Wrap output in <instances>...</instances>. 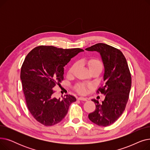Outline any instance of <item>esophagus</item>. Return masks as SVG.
<instances>
[{
	"label": "esophagus",
	"instance_id": "obj_1",
	"mask_svg": "<svg viewBox=\"0 0 150 150\" xmlns=\"http://www.w3.org/2000/svg\"><path fill=\"white\" fill-rule=\"evenodd\" d=\"M78 99L80 100H83V101H86V100H87V98H85V97H78Z\"/></svg>",
	"mask_w": 150,
	"mask_h": 150
}]
</instances>
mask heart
Instances as JSON below:
<instances>
[{
    "label": "heart",
    "mask_w": 150,
    "mask_h": 150,
    "mask_svg": "<svg viewBox=\"0 0 150 150\" xmlns=\"http://www.w3.org/2000/svg\"><path fill=\"white\" fill-rule=\"evenodd\" d=\"M84 62L87 64L89 70H91V72L95 70H101L102 69H103V64H102V62L98 58H91L84 61ZM78 66V64L77 62L74 63V64H73L72 66H71L67 71L68 75H74ZM89 88H91V86L85 84L84 83H76L74 86V89L78 93H81V94L85 93L86 92V91H87V89Z\"/></svg>",
    "instance_id": "obj_1"
}]
</instances>
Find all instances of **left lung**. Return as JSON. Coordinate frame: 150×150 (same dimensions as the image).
<instances>
[{
    "label": "left lung",
    "instance_id": "1",
    "mask_svg": "<svg viewBox=\"0 0 150 150\" xmlns=\"http://www.w3.org/2000/svg\"><path fill=\"white\" fill-rule=\"evenodd\" d=\"M86 50L98 52L105 66L104 83L97 93L103 94L105 98L101 103L92 100L96 108L88 117L95 124L107 127L117 121L125 111L131 87V73L127 59L119 49L98 43Z\"/></svg>",
    "mask_w": 150,
    "mask_h": 150
}]
</instances>
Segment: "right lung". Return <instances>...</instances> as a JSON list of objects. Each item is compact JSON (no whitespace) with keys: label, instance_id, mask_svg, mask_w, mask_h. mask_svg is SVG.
Listing matches in <instances>:
<instances>
[{"label":"right lung","instance_id":"add662e5","mask_svg":"<svg viewBox=\"0 0 150 150\" xmlns=\"http://www.w3.org/2000/svg\"><path fill=\"white\" fill-rule=\"evenodd\" d=\"M83 50L64 49L39 45L26 56L21 67V80L25 103L35 119L44 126H53L66 115L76 98L68 94L57 99L53 89L64 80V67Z\"/></svg>","mask_w":150,"mask_h":150}]
</instances>
